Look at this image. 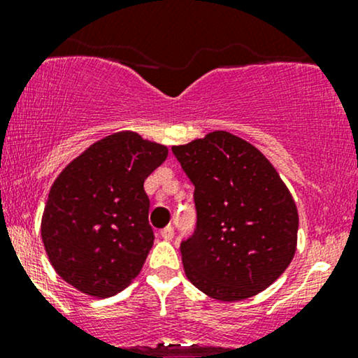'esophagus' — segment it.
Returning a JSON list of instances; mask_svg holds the SVG:
<instances>
[{
  "instance_id": "34e87169",
  "label": "esophagus",
  "mask_w": 358,
  "mask_h": 358,
  "mask_svg": "<svg viewBox=\"0 0 358 358\" xmlns=\"http://www.w3.org/2000/svg\"><path fill=\"white\" fill-rule=\"evenodd\" d=\"M173 234H175L173 227H171V225H168V227H165L162 232H159V236H162V239L171 241V239H173Z\"/></svg>"
}]
</instances>
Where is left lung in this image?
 Listing matches in <instances>:
<instances>
[{
	"label": "left lung",
	"instance_id": "left-lung-1",
	"mask_svg": "<svg viewBox=\"0 0 358 358\" xmlns=\"http://www.w3.org/2000/svg\"><path fill=\"white\" fill-rule=\"evenodd\" d=\"M195 185L196 229L182 242L188 281L219 301H241L285 273L298 244V208L256 146L213 131L171 148Z\"/></svg>",
	"mask_w": 358,
	"mask_h": 358
}]
</instances>
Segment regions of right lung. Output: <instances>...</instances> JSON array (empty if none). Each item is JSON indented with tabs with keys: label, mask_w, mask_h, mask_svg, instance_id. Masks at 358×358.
Listing matches in <instances>:
<instances>
[{
	"label": "right lung",
	"mask_w": 358,
	"mask_h": 358,
	"mask_svg": "<svg viewBox=\"0 0 358 358\" xmlns=\"http://www.w3.org/2000/svg\"><path fill=\"white\" fill-rule=\"evenodd\" d=\"M166 156L165 145L119 131L60 171L45 203L42 241L64 281L108 298L138 276L155 241L145 180Z\"/></svg>",
	"instance_id": "obj_1"
}]
</instances>
